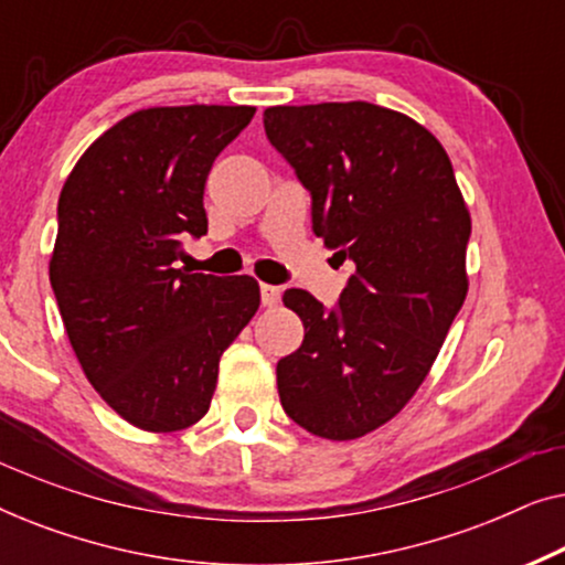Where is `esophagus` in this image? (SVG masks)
Segmentation results:
<instances>
[{"label": "esophagus", "instance_id": "1", "mask_svg": "<svg viewBox=\"0 0 565 565\" xmlns=\"http://www.w3.org/2000/svg\"><path fill=\"white\" fill-rule=\"evenodd\" d=\"M259 296H262V306H277V303H280L282 290L277 288V285L262 282V285H259Z\"/></svg>", "mask_w": 565, "mask_h": 565}]
</instances>
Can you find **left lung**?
<instances>
[{
    "mask_svg": "<svg viewBox=\"0 0 565 565\" xmlns=\"http://www.w3.org/2000/svg\"><path fill=\"white\" fill-rule=\"evenodd\" d=\"M265 134L311 192L313 234L354 262L331 308L285 290L306 337L277 362L280 404L311 435L362 437L408 404L466 300L468 207L437 138L388 107H267Z\"/></svg>",
    "mask_w": 565,
    "mask_h": 565,
    "instance_id": "8db88e82",
    "label": "left lung"
}]
</instances>
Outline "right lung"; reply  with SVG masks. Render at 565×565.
Wrapping results in <instances>:
<instances>
[{
	"instance_id": "right-lung-1",
	"label": "right lung",
	"mask_w": 565,
	"mask_h": 565,
	"mask_svg": "<svg viewBox=\"0 0 565 565\" xmlns=\"http://www.w3.org/2000/svg\"><path fill=\"white\" fill-rule=\"evenodd\" d=\"M254 107H151L105 130L58 198L51 288L84 375L122 419L177 431L203 419L218 362L259 308L249 275L184 273L207 234L213 161Z\"/></svg>"
}]
</instances>
